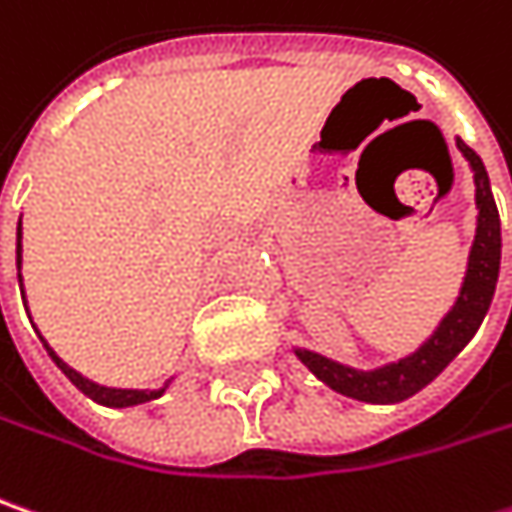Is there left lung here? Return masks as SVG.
Returning <instances> with one entry per match:
<instances>
[{
	"label": "left lung",
	"mask_w": 512,
	"mask_h": 512,
	"mask_svg": "<svg viewBox=\"0 0 512 512\" xmlns=\"http://www.w3.org/2000/svg\"><path fill=\"white\" fill-rule=\"evenodd\" d=\"M458 149L470 161L475 172V204H478V227H475V242L470 250V265L464 276V288L458 294V302L452 305L447 317L441 320L438 331L406 360H397L392 366L374 371H354L340 366L334 360H325L314 351L296 348V357L328 383L334 392L345 397H357L366 403H397L406 400L415 392H421L426 383H432L449 363L458 357V351L473 340L478 325L484 320L496 282H499L501 262V221L493 192H490V178L481 158L464 141H458Z\"/></svg>",
	"instance_id": "1"
}]
</instances>
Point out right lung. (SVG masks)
Segmentation results:
<instances>
[{"instance_id": "add662e5", "label": "right lung", "mask_w": 512, "mask_h": 512, "mask_svg": "<svg viewBox=\"0 0 512 512\" xmlns=\"http://www.w3.org/2000/svg\"><path fill=\"white\" fill-rule=\"evenodd\" d=\"M22 224V221H19ZM19 262H22V227H16V268H19ZM25 299V296H22ZM48 348V354H51V360L60 366L65 377L83 392V395H89L91 400H97V403H103V406H138V403H146V400H155V397H161L164 389H158V392H138V389H106V386H97V383H91L86 380L80 371H74L71 366H65L63 360L51 351V345L45 343Z\"/></svg>"}]
</instances>
